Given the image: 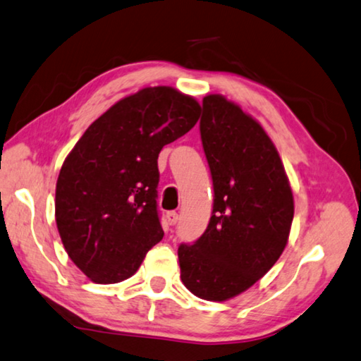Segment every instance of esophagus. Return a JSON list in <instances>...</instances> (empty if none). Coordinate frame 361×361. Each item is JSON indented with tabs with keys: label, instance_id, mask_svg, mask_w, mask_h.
Returning a JSON list of instances; mask_svg holds the SVG:
<instances>
[{
	"label": "esophagus",
	"instance_id": "34e87169",
	"mask_svg": "<svg viewBox=\"0 0 361 361\" xmlns=\"http://www.w3.org/2000/svg\"><path fill=\"white\" fill-rule=\"evenodd\" d=\"M177 219H179V216H177V212H174V211H171V212L166 214V220H168L169 225H176Z\"/></svg>",
	"mask_w": 361,
	"mask_h": 361
}]
</instances>
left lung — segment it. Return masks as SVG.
Returning <instances> with one entry per match:
<instances>
[{
	"label": "left lung",
	"mask_w": 361,
	"mask_h": 361,
	"mask_svg": "<svg viewBox=\"0 0 361 361\" xmlns=\"http://www.w3.org/2000/svg\"><path fill=\"white\" fill-rule=\"evenodd\" d=\"M200 131L214 207L203 236L177 250L180 279L198 298L226 301L279 260L293 222V193L276 145L238 104L207 94Z\"/></svg>",
	"instance_id": "left-lung-1"
}]
</instances>
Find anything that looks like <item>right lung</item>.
I'll use <instances>...</instances> for the list:
<instances>
[{"label":"right lung","mask_w":361,"mask_h":361,"mask_svg":"<svg viewBox=\"0 0 361 361\" xmlns=\"http://www.w3.org/2000/svg\"><path fill=\"white\" fill-rule=\"evenodd\" d=\"M201 106L173 87H145L111 106L63 161L55 220L68 257L88 279L117 283L161 241L158 154L190 131Z\"/></svg>","instance_id":"add662e5"}]
</instances>
